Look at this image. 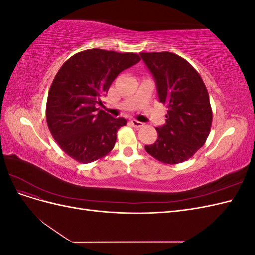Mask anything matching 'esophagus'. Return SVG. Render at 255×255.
Returning <instances> with one entry per match:
<instances>
[{"mask_svg": "<svg viewBox=\"0 0 255 255\" xmlns=\"http://www.w3.org/2000/svg\"><path fill=\"white\" fill-rule=\"evenodd\" d=\"M129 122H130V125H132L134 128H140V127L143 126L142 122L138 121V120H135V119H132Z\"/></svg>", "mask_w": 255, "mask_h": 255, "instance_id": "esophagus-1", "label": "esophagus"}]
</instances>
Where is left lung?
Instances as JSON below:
<instances>
[{"label": "left lung", "instance_id": "1", "mask_svg": "<svg viewBox=\"0 0 255 255\" xmlns=\"http://www.w3.org/2000/svg\"><path fill=\"white\" fill-rule=\"evenodd\" d=\"M166 105V123L155 128L157 140L144 145L151 156L175 165L189 159L205 143L211 132L210 96L199 72L186 59L171 52L139 53Z\"/></svg>", "mask_w": 255, "mask_h": 255}]
</instances>
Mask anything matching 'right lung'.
Listing matches in <instances>:
<instances>
[{
	"mask_svg": "<svg viewBox=\"0 0 255 255\" xmlns=\"http://www.w3.org/2000/svg\"><path fill=\"white\" fill-rule=\"evenodd\" d=\"M140 60L137 53L89 49L74 54L58 70L49 90L45 118L67 155L82 164L106 156L127 119L97 109L117 75Z\"/></svg>",
	"mask_w": 255,
	"mask_h": 255,
	"instance_id": "add662e5",
	"label": "right lung"
}]
</instances>
